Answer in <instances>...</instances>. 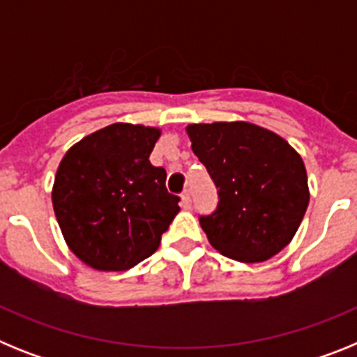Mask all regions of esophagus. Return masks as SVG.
Returning <instances> with one entry per match:
<instances>
[{"instance_id": "34e87169", "label": "esophagus", "mask_w": 357, "mask_h": 357, "mask_svg": "<svg viewBox=\"0 0 357 357\" xmlns=\"http://www.w3.org/2000/svg\"><path fill=\"white\" fill-rule=\"evenodd\" d=\"M182 206L191 207V191L189 189H184V193H182Z\"/></svg>"}]
</instances>
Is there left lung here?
Listing matches in <instances>:
<instances>
[{"label":"left lung","instance_id":"8db88e82","mask_svg":"<svg viewBox=\"0 0 357 357\" xmlns=\"http://www.w3.org/2000/svg\"><path fill=\"white\" fill-rule=\"evenodd\" d=\"M191 148L218 189L200 225L220 254L259 263L291 241L309 204L301 155L273 132L245 121L189 125Z\"/></svg>","mask_w":357,"mask_h":357}]
</instances>
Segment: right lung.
I'll use <instances>...</instances> for the list:
<instances>
[{
    "label": "right lung",
    "mask_w": 357,
    "mask_h": 357,
    "mask_svg": "<svg viewBox=\"0 0 357 357\" xmlns=\"http://www.w3.org/2000/svg\"><path fill=\"white\" fill-rule=\"evenodd\" d=\"M157 128L114 123L62 159L53 209L69 248L85 264L121 272L150 257L181 211L166 169L150 162Z\"/></svg>",
    "instance_id": "1"
}]
</instances>
